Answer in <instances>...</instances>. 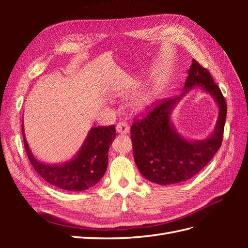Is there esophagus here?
Wrapping results in <instances>:
<instances>
[{
  "label": "esophagus",
  "instance_id": "34e87169",
  "mask_svg": "<svg viewBox=\"0 0 248 248\" xmlns=\"http://www.w3.org/2000/svg\"><path fill=\"white\" fill-rule=\"evenodd\" d=\"M116 128L119 134H127L129 132V126L125 122H119L116 126Z\"/></svg>",
  "mask_w": 248,
  "mask_h": 248
}]
</instances>
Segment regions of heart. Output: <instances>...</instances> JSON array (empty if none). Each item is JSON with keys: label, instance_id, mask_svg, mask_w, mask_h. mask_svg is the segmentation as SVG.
I'll return each instance as SVG.
<instances>
[{"label": "heart", "instance_id": "heart-1", "mask_svg": "<svg viewBox=\"0 0 248 248\" xmlns=\"http://www.w3.org/2000/svg\"><path fill=\"white\" fill-rule=\"evenodd\" d=\"M148 104V101L147 99L145 98H140L138 99L136 102H134V108H136L137 109H144L146 108V106Z\"/></svg>", "mask_w": 248, "mask_h": 248}]
</instances>
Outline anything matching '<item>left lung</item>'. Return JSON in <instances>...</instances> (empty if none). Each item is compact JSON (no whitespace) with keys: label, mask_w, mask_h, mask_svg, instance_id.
Segmentation results:
<instances>
[{"label":"left lung","mask_w":248,"mask_h":248,"mask_svg":"<svg viewBox=\"0 0 248 248\" xmlns=\"http://www.w3.org/2000/svg\"><path fill=\"white\" fill-rule=\"evenodd\" d=\"M194 85L213 94L219 103L216 131L207 140L188 142L172 129L170 110L181 96L157 100L147 108V112L134 119L130 128L134 161L149 181L160 185L184 182L204 169L221 146L227 103L211 74L197 60H192L183 93Z\"/></svg>","instance_id":"left-lung-1"}]
</instances>
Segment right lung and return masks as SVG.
<instances>
[{"label":"right lung","instance_id":"1","mask_svg":"<svg viewBox=\"0 0 248 248\" xmlns=\"http://www.w3.org/2000/svg\"><path fill=\"white\" fill-rule=\"evenodd\" d=\"M21 129L28 158L34 170L52 186L68 191L86 190L99 182L108 168V148L116 137L115 125L94 127L72 160L50 166L35 158L25 139L24 127Z\"/></svg>","mask_w":248,"mask_h":248}]
</instances>
